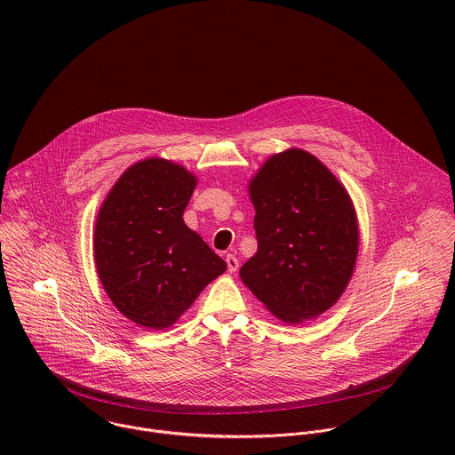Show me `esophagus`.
I'll return each mask as SVG.
<instances>
[{
    "label": "esophagus",
    "instance_id": "34e87169",
    "mask_svg": "<svg viewBox=\"0 0 455 455\" xmlns=\"http://www.w3.org/2000/svg\"><path fill=\"white\" fill-rule=\"evenodd\" d=\"M226 264H228V271L229 273H235L238 269V259L235 256H231V254L226 256Z\"/></svg>",
    "mask_w": 455,
    "mask_h": 455
}]
</instances>
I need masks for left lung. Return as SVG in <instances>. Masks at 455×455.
Wrapping results in <instances>:
<instances>
[{"label": "left lung", "mask_w": 455, "mask_h": 455, "mask_svg": "<svg viewBox=\"0 0 455 455\" xmlns=\"http://www.w3.org/2000/svg\"><path fill=\"white\" fill-rule=\"evenodd\" d=\"M258 252L240 267L242 282L285 324L327 312L345 292L359 254L354 201L314 154H271L251 177Z\"/></svg>", "instance_id": "obj_1"}]
</instances>
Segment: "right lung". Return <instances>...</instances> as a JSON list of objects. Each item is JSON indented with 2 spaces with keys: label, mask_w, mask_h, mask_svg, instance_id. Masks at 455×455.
<instances>
[{
  "label": "right lung",
  "mask_w": 455,
  "mask_h": 455,
  "mask_svg": "<svg viewBox=\"0 0 455 455\" xmlns=\"http://www.w3.org/2000/svg\"><path fill=\"white\" fill-rule=\"evenodd\" d=\"M197 177L164 159H141L103 199L92 235L98 278L114 307L147 329L175 324L228 266L188 228Z\"/></svg>",
  "instance_id": "right-lung-1"
}]
</instances>
